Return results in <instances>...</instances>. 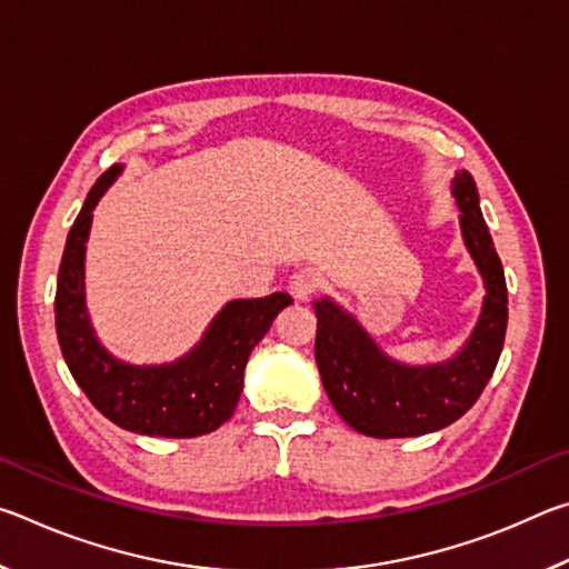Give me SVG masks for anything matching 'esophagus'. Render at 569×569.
<instances>
[{
    "label": "esophagus",
    "instance_id": "obj_1",
    "mask_svg": "<svg viewBox=\"0 0 569 569\" xmlns=\"http://www.w3.org/2000/svg\"><path fill=\"white\" fill-rule=\"evenodd\" d=\"M316 288H319V278L311 271H298L291 276V281H288V291H291L296 301H308V296H311Z\"/></svg>",
    "mask_w": 569,
    "mask_h": 569
}]
</instances>
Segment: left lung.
<instances>
[{
  "instance_id": "obj_1",
  "label": "left lung",
  "mask_w": 569,
  "mask_h": 569,
  "mask_svg": "<svg viewBox=\"0 0 569 569\" xmlns=\"http://www.w3.org/2000/svg\"><path fill=\"white\" fill-rule=\"evenodd\" d=\"M461 238L485 283V303L467 343L447 361H393L371 333L329 296L313 301L316 363L333 409L366 437H421L455 423L492 379L507 331V283L492 236L481 218L477 182L467 170L451 180Z\"/></svg>"
}]
</instances>
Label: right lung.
I'll list each match as a JSON object with an SVG mask.
<instances>
[{
    "label": "right lung",
    "mask_w": 569,
    "mask_h": 569,
    "mask_svg": "<svg viewBox=\"0 0 569 569\" xmlns=\"http://www.w3.org/2000/svg\"><path fill=\"white\" fill-rule=\"evenodd\" d=\"M122 168L112 166L94 182L67 236L54 296L57 339L77 387L112 423L146 437L210 435L233 417L250 351L293 298L271 293L228 301L203 339L170 363H128L112 356L94 333L84 301V250L92 210Z\"/></svg>",
    "instance_id": "1"
}]
</instances>
